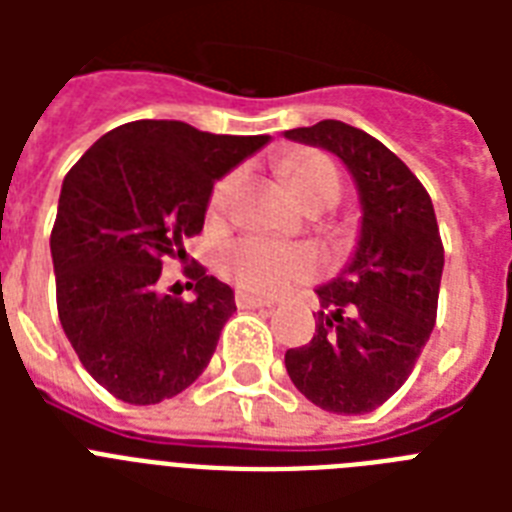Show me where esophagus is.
I'll return each instance as SVG.
<instances>
[{"mask_svg": "<svg viewBox=\"0 0 512 512\" xmlns=\"http://www.w3.org/2000/svg\"><path fill=\"white\" fill-rule=\"evenodd\" d=\"M271 305V300H260V297L236 292V308H239V311H255V308H271Z\"/></svg>", "mask_w": 512, "mask_h": 512, "instance_id": "esophagus-1", "label": "esophagus"}]
</instances>
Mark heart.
Wrapping results in <instances>:
<instances>
[{
	"instance_id": "1",
	"label": "heart",
	"mask_w": 512,
	"mask_h": 512,
	"mask_svg": "<svg viewBox=\"0 0 512 512\" xmlns=\"http://www.w3.org/2000/svg\"><path fill=\"white\" fill-rule=\"evenodd\" d=\"M279 170L292 193L311 212L335 207L340 201V172L324 154L289 156L279 164ZM236 185H239L236 172L217 180L207 201V212L212 220H220L231 209ZM217 268L241 292L273 297L316 279L321 271V257L308 244H279V241L260 239V236H244V239L228 241L217 252Z\"/></svg>"
}]
</instances>
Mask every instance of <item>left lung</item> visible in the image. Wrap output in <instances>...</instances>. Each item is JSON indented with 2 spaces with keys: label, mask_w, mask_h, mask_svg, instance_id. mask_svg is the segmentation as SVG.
I'll use <instances>...</instances> for the list:
<instances>
[{
  "label": "left lung",
  "mask_w": 512,
  "mask_h": 512,
  "mask_svg": "<svg viewBox=\"0 0 512 512\" xmlns=\"http://www.w3.org/2000/svg\"><path fill=\"white\" fill-rule=\"evenodd\" d=\"M284 138L332 151L356 180L364 212L353 260L316 289V335L284 356L289 380L327 412H372L404 385L436 324L444 244L433 201L390 148L358 127L324 119Z\"/></svg>",
  "instance_id": "left-lung-1"
}]
</instances>
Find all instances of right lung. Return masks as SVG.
<instances>
[{"label": "right lung", "instance_id": "right-lung-1", "mask_svg": "<svg viewBox=\"0 0 512 512\" xmlns=\"http://www.w3.org/2000/svg\"><path fill=\"white\" fill-rule=\"evenodd\" d=\"M268 140L140 119L106 132L63 180L50 236L60 324L92 380L124 404H159L207 369L233 289L196 263L185 268L196 300L164 295L162 260H185L215 180Z\"/></svg>", "mask_w": 512, "mask_h": 512}]
</instances>
